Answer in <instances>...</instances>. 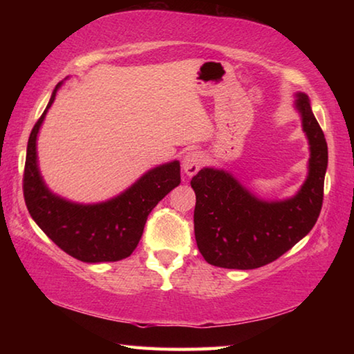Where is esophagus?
Segmentation results:
<instances>
[{"mask_svg":"<svg viewBox=\"0 0 354 354\" xmlns=\"http://www.w3.org/2000/svg\"><path fill=\"white\" fill-rule=\"evenodd\" d=\"M205 164V158L200 151H189L183 159V170L187 176H194Z\"/></svg>","mask_w":354,"mask_h":354,"instance_id":"1","label":"esophagus"}]
</instances>
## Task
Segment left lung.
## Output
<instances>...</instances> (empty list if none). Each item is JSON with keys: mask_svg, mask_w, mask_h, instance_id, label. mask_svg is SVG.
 <instances>
[{"mask_svg": "<svg viewBox=\"0 0 354 354\" xmlns=\"http://www.w3.org/2000/svg\"><path fill=\"white\" fill-rule=\"evenodd\" d=\"M309 143L308 176L295 195L262 200L223 169L205 167L192 178L196 205L195 239L215 267L251 270L278 259L313 230L323 203L328 145L306 93H295Z\"/></svg>", "mask_w": 354, "mask_h": 354, "instance_id": "8db88e82", "label": "left lung"}]
</instances>
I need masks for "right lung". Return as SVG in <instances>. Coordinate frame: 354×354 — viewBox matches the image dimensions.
<instances>
[{"instance_id":"obj_1","label":"right lung","mask_w":354,"mask_h":354,"mask_svg":"<svg viewBox=\"0 0 354 354\" xmlns=\"http://www.w3.org/2000/svg\"><path fill=\"white\" fill-rule=\"evenodd\" d=\"M31 131L26 149L23 192L28 211L45 234L75 259L98 263L131 256L154 206L181 183L179 160L154 167L113 198L93 205L75 203L48 189L39 170L37 136L56 93Z\"/></svg>"}]
</instances>
